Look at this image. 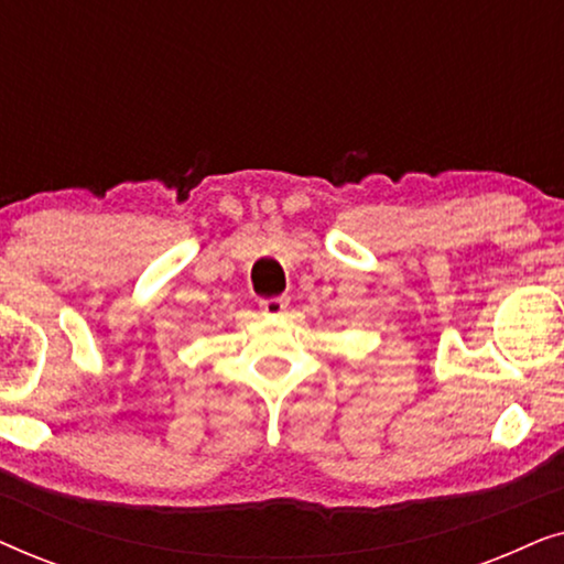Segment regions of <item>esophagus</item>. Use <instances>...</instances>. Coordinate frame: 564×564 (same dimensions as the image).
Returning <instances> with one entry per match:
<instances>
[{"label": "esophagus", "mask_w": 564, "mask_h": 564, "mask_svg": "<svg viewBox=\"0 0 564 564\" xmlns=\"http://www.w3.org/2000/svg\"><path fill=\"white\" fill-rule=\"evenodd\" d=\"M288 305H290V297H284V295L259 300V307L264 315H282L284 311H288Z\"/></svg>", "instance_id": "1"}]
</instances>
